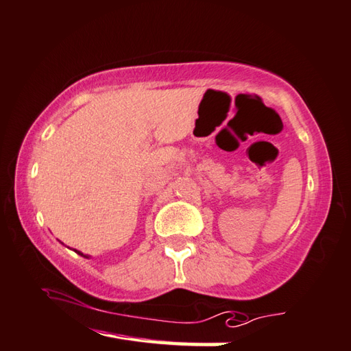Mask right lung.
<instances>
[{"label": "right lung", "mask_w": 351, "mask_h": 351, "mask_svg": "<svg viewBox=\"0 0 351 351\" xmlns=\"http://www.w3.org/2000/svg\"><path fill=\"white\" fill-rule=\"evenodd\" d=\"M75 252H76V253H78V254H81V256H84V258H87V256H86V254H82L81 252H78V250H75Z\"/></svg>", "instance_id": "add662e5"}]
</instances>
